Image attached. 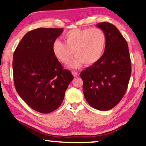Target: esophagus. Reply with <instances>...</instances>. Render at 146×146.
<instances>
[{
  "instance_id": "obj_1",
  "label": "esophagus",
  "mask_w": 146,
  "mask_h": 146,
  "mask_svg": "<svg viewBox=\"0 0 146 146\" xmlns=\"http://www.w3.org/2000/svg\"><path fill=\"white\" fill-rule=\"evenodd\" d=\"M72 74H73V75L75 77H77L78 75H79V74H78V73L77 72V71H72Z\"/></svg>"
}]
</instances>
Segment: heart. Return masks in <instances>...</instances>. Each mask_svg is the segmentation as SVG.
<instances>
[{"instance_id":"b5f03b06","label":"heart","mask_w":146,"mask_h":146,"mask_svg":"<svg viewBox=\"0 0 146 146\" xmlns=\"http://www.w3.org/2000/svg\"><path fill=\"white\" fill-rule=\"evenodd\" d=\"M63 42L54 40L52 49L54 55L64 64H67L74 55L76 57L70 66L79 68L84 64L92 66L101 59L106 46V35L100 28L75 29L66 33Z\"/></svg>"}]
</instances>
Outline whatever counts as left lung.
<instances>
[{"instance_id": "obj_1", "label": "left lung", "mask_w": 146, "mask_h": 146, "mask_svg": "<svg viewBox=\"0 0 146 146\" xmlns=\"http://www.w3.org/2000/svg\"><path fill=\"white\" fill-rule=\"evenodd\" d=\"M97 27L106 33L105 51L98 62L80 76L87 102L96 110L108 111L119 103L127 90L131 61L127 40L115 25L102 22Z\"/></svg>"}]
</instances>
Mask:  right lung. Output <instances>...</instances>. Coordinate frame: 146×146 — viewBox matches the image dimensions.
I'll return each instance as SVG.
<instances>
[{
    "mask_svg": "<svg viewBox=\"0 0 146 146\" xmlns=\"http://www.w3.org/2000/svg\"><path fill=\"white\" fill-rule=\"evenodd\" d=\"M62 28H38L26 33L13 56L15 88L19 96L36 111L57 110L73 76L64 69L52 52V43Z\"/></svg>",
    "mask_w": 146,
    "mask_h": 146,
    "instance_id": "obj_1",
    "label": "right lung"
}]
</instances>
